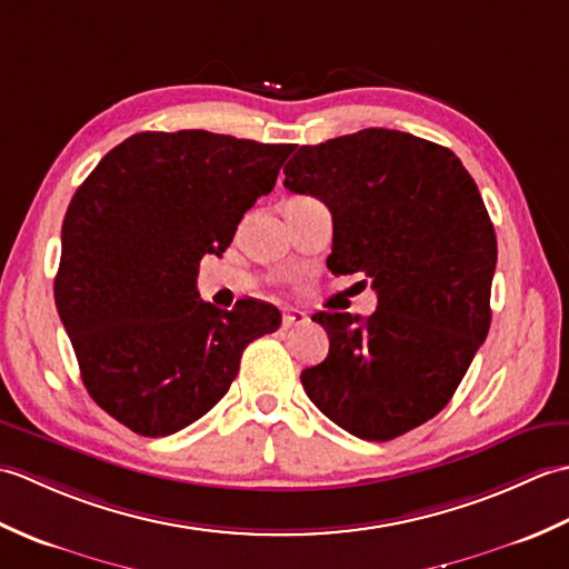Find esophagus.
<instances>
[{"label":"esophagus","instance_id":"34e87169","mask_svg":"<svg viewBox=\"0 0 569 569\" xmlns=\"http://www.w3.org/2000/svg\"><path fill=\"white\" fill-rule=\"evenodd\" d=\"M308 320V316L303 310H298V308H286L283 310V316H281V325L283 328L288 330V328H293V325H300V322H306Z\"/></svg>","mask_w":569,"mask_h":569}]
</instances>
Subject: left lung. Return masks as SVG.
Wrapping results in <instances>:
<instances>
[{"label": "left lung", "instance_id": "obj_1", "mask_svg": "<svg viewBox=\"0 0 569 569\" xmlns=\"http://www.w3.org/2000/svg\"><path fill=\"white\" fill-rule=\"evenodd\" d=\"M283 186L332 212V273H367L369 318L318 312L330 352L300 381L325 416L386 442L450 403L491 325L497 234L457 156L396 129L300 147Z\"/></svg>", "mask_w": 569, "mask_h": 569}]
</instances>
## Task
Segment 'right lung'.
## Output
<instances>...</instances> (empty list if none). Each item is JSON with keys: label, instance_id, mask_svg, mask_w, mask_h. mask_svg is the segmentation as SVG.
I'll use <instances>...</instances> for the list:
<instances>
[{"label": "right lung", "instance_id": "1", "mask_svg": "<svg viewBox=\"0 0 569 569\" xmlns=\"http://www.w3.org/2000/svg\"><path fill=\"white\" fill-rule=\"evenodd\" d=\"M293 143L202 129L141 131L72 196L56 308L92 401L143 438L202 418L229 391L244 347L281 325L259 300H200L204 253L222 257Z\"/></svg>", "mask_w": 569, "mask_h": 569}]
</instances>
